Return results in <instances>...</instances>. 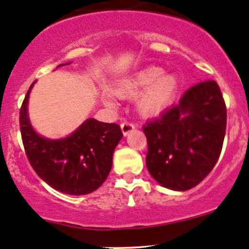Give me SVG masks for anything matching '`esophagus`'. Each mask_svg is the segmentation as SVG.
<instances>
[{"instance_id": "esophagus-1", "label": "esophagus", "mask_w": 249, "mask_h": 249, "mask_svg": "<svg viewBox=\"0 0 249 249\" xmlns=\"http://www.w3.org/2000/svg\"><path fill=\"white\" fill-rule=\"evenodd\" d=\"M120 127H122L123 135H124V136H126L129 132H131L132 130L135 129V125L131 124V123H129V122H124V123H122Z\"/></svg>"}]
</instances>
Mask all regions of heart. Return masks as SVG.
I'll return each instance as SVG.
<instances>
[{"label": "heart", "instance_id": "obj_1", "mask_svg": "<svg viewBox=\"0 0 249 249\" xmlns=\"http://www.w3.org/2000/svg\"><path fill=\"white\" fill-rule=\"evenodd\" d=\"M162 72L161 67H145L115 88L114 92L120 97L131 99L143 89L137 100L140 112L145 115L157 114L170 104L177 90V79Z\"/></svg>", "mask_w": 249, "mask_h": 249}]
</instances>
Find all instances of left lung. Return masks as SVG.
<instances>
[{
	"instance_id": "obj_1",
	"label": "left lung",
	"mask_w": 249,
	"mask_h": 249,
	"mask_svg": "<svg viewBox=\"0 0 249 249\" xmlns=\"http://www.w3.org/2000/svg\"><path fill=\"white\" fill-rule=\"evenodd\" d=\"M225 129L227 106L217 83L203 80L193 85L178 105L143 126L148 171L162 187L192 189L217 164Z\"/></svg>"
}]
</instances>
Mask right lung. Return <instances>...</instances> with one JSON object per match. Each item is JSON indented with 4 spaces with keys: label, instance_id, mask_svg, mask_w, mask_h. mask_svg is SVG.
<instances>
[{
    "label": "right lung",
    "instance_id": "1",
    "mask_svg": "<svg viewBox=\"0 0 249 249\" xmlns=\"http://www.w3.org/2000/svg\"><path fill=\"white\" fill-rule=\"evenodd\" d=\"M34 84L22 101L19 117L22 144L32 169L57 192L70 195L94 192L112 169L113 152L123 137L120 126L88 119L66 139H44L35 131L27 115Z\"/></svg>",
    "mask_w": 249,
    "mask_h": 249
}]
</instances>
